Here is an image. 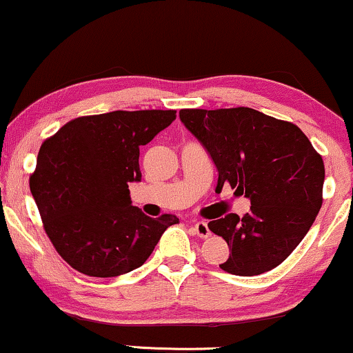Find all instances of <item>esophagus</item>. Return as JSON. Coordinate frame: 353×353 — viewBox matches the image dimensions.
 Returning <instances> with one entry per match:
<instances>
[{
  "label": "esophagus",
  "mask_w": 353,
  "mask_h": 353,
  "mask_svg": "<svg viewBox=\"0 0 353 353\" xmlns=\"http://www.w3.org/2000/svg\"><path fill=\"white\" fill-rule=\"evenodd\" d=\"M194 231H196V234L199 237H210V229H208V224L205 221H197L196 224H194Z\"/></svg>",
  "instance_id": "esophagus-1"
}]
</instances>
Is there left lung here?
<instances>
[{
    "label": "left lung",
    "instance_id": "8db88e82",
    "mask_svg": "<svg viewBox=\"0 0 353 353\" xmlns=\"http://www.w3.org/2000/svg\"><path fill=\"white\" fill-rule=\"evenodd\" d=\"M180 119L202 143L224 183L252 207L213 219L208 229L229 245L219 268L252 277L277 268L309 232L321 208L325 165L298 125L256 110H181Z\"/></svg>",
    "mask_w": 353,
    "mask_h": 353
}]
</instances>
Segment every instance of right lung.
Instances as JSON below:
<instances>
[{
  "label": "right lung",
  "mask_w": 353,
  "mask_h": 353,
  "mask_svg": "<svg viewBox=\"0 0 353 353\" xmlns=\"http://www.w3.org/2000/svg\"><path fill=\"white\" fill-rule=\"evenodd\" d=\"M175 117V110L83 116L43 143L30 191L54 248L78 272L103 279L130 272L178 223L175 214L146 216L129 191L141 180L140 146Z\"/></svg>",
  "instance_id": "1"
}]
</instances>
